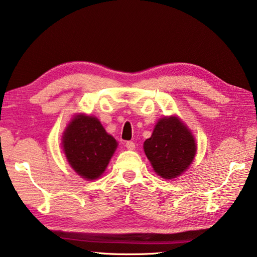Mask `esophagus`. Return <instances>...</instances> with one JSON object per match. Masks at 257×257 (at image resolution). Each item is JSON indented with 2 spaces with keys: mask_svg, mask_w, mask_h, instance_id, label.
Here are the masks:
<instances>
[{
  "mask_svg": "<svg viewBox=\"0 0 257 257\" xmlns=\"http://www.w3.org/2000/svg\"><path fill=\"white\" fill-rule=\"evenodd\" d=\"M124 146H125V149L130 150V151L135 150V143H134V142H127Z\"/></svg>",
  "mask_w": 257,
  "mask_h": 257,
  "instance_id": "34e87169",
  "label": "esophagus"
}]
</instances>
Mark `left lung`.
Masks as SVG:
<instances>
[{"label":"left lung","mask_w":257,"mask_h":257,"mask_svg":"<svg viewBox=\"0 0 257 257\" xmlns=\"http://www.w3.org/2000/svg\"><path fill=\"white\" fill-rule=\"evenodd\" d=\"M143 148L154 172L165 180L181 176L197 154L194 136L176 115L159 120Z\"/></svg>","instance_id":"left-lung-1"}]
</instances>
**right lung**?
<instances>
[{"instance_id":"1","label":"right lung","mask_w":257,"mask_h":257,"mask_svg":"<svg viewBox=\"0 0 257 257\" xmlns=\"http://www.w3.org/2000/svg\"><path fill=\"white\" fill-rule=\"evenodd\" d=\"M62 145L73 170L84 180L93 181L105 172L117 142L97 117L80 113L67 124Z\"/></svg>"}]
</instances>
